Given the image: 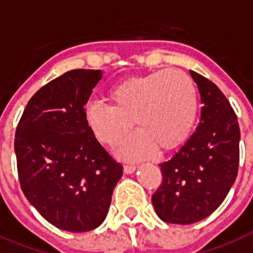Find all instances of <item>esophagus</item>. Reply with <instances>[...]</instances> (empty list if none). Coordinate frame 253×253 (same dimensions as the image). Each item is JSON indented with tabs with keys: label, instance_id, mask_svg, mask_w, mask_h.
<instances>
[{
	"label": "esophagus",
	"instance_id": "1",
	"mask_svg": "<svg viewBox=\"0 0 253 253\" xmlns=\"http://www.w3.org/2000/svg\"><path fill=\"white\" fill-rule=\"evenodd\" d=\"M136 166L134 165H125L124 166V173L125 174H132V173H134V171H136Z\"/></svg>",
	"mask_w": 253,
	"mask_h": 253
}]
</instances>
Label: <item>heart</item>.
<instances>
[{"label": "heart", "mask_w": 253, "mask_h": 253, "mask_svg": "<svg viewBox=\"0 0 253 253\" xmlns=\"http://www.w3.org/2000/svg\"><path fill=\"white\" fill-rule=\"evenodd\" d=\"M109 104L93 103L87 121L101 142L115 146L126 137L133 120L140 130L120 148V156L140 160L158 149L171 152L191 136L198 117V92L193 79L178 70H158L116 84Z\"/></svg>", "instance_id": "b5f03b06"}]
</instances>
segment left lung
<instances>
[{
  "label": "left lung",
  "mask_w": 253,
  "mask_h": 253,
  "mask_svg": "<svg viewBox=\"0 0 253 253\" xmlns=\"http://www.w3.org/2000/svg\"><path fill=\"white\" fill-rule=\"evenodd\" d=\"M190 75L201 93V121L185 145L160 165L162 185L152 197L158 216L174 224H191L212 214L239 168L240 129L234 109L212 82L194 71Z\"/></svg>",
  "instance_id": "left-lung-1"
}]
</instances>
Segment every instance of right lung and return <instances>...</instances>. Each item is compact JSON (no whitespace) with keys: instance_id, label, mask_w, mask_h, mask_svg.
<instances>
[{"instance_id":"1","label":"right lung","mask_w":253,"mask_h":253,"mask_svg":"<svg viewBox=\"0 0 253 253\" xmlns=\"http://www.w3.org/2000/svg\"><path fill=\"white\" fill-rule=\"evenodd\" d=\"M99 70H72L42 87L27 103L14 150L27 201L52 226L70 232L104 222L123 175L96 140L85 115Z\"/></svg>"}]
</instances>
